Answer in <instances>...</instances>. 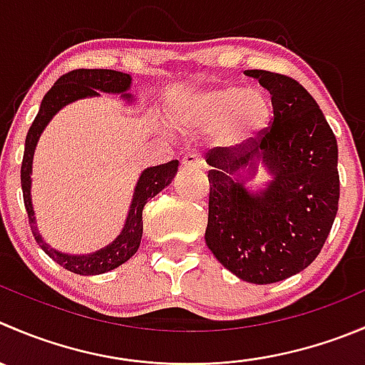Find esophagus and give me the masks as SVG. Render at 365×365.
Segmentation results:
<instances>
[{"instance_id": "1", "label": "esophagus", "mask_w": 365, "mask_h": 365, "mask_svg": "<svg viewBox=\"0 0 365 365\" xmlns=\"http://www.w3.org/2000/svg\"><path fill=\"white\" fill-rule=\"evenodd\" d=\"M203 160L197 153H187L185 157L182 158V168L183 169H190V168H201Z\"/></svg>"}]
</instances>
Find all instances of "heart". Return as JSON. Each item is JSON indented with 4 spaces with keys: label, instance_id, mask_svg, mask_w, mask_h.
<instances>
[{
    "label": "heart",
    "instance_id": "1",
    "mask_svg": "<svg viewBox=\"0 0 365 365\" xmlns=\"http://www.w3.org/2000/svg\"><path fill=\"white\" fill-rule=\"evenodd\" d=\"M183 123L197 130H215L226 148H239L258 139L269 126L272 103L260 88L225 83L187 91L180 98Z\"/></svg>",
    "mask_w": 365,
    "mask_h": 365
}]
</instances>
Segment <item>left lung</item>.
<instances>
[{
    "label": "left lung",
    "mask_w": 365,
    "mask_h": 365,
    "mask_svg": "<svg viewBox=\"0 0 365 365\" xmlns=\"http://www.w3.org/2000/svg\"><path fill=\"white\" fill-rule=\"evenodd\" d=\"M271 94L274 119L258 140L214 148L205 242L237 278L277 284L319 255L339 208L337 139L303 85L269 71H244ZM264 167L269 180L247 183Z\"/></svg>",
    "instance_id": "obj_1"
}]
</instances>
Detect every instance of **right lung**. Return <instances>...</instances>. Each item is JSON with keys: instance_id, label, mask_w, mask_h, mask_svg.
<instances>
[{"instance_id": "right-lung-1", "label": "right lung", "mask_w": 365, "mask_h": 365, "mask_svg": "<svg viewBox=\"0 0 365 365\" xmlns=\"http://www.w3.org/2000/svg\"><path fill=\"white\" fill-rule=\"evenodd\" d=\"M130 88H132V76L121 73V71H71V73L60 76L55 81V85L46 93V96L42 98L37 118L34 119L30 130H28L26 143H24L23 165H21V187H23L24 207H26L28 219H30L31 233H34L37 244L49 258H53L56 264H60L67 271L74 272V274H83V277L103 274V272H108L112 269L119 267L121 264H125L126 260H130L137 253L140 246V239H143L144 205L151 197L157 196L158 192H162L173 182L175 175L178 173V160H171L168 164L148 168L140 173L139 180L135 183V189H133L132 203H130L125 226H123L121 233L112 242H108L101 250L93 251V253L71 255L55 250L51 244L46 242L42 233L38 232L34 203H31V165H34L35 148H37L38 139H41L42 132L49 125V121L69 103L85 100V98H98L101 96V93L118 94L126 103H133L135 96L130 93Z\"/></svg>"}]
</instances>
